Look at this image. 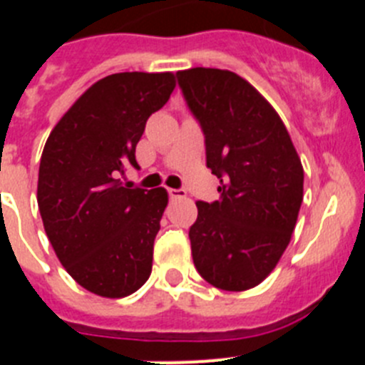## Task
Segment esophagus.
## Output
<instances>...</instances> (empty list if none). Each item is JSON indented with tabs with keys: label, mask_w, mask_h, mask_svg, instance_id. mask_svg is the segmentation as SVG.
<instances>
[{
	"label": "esophagus",
	"mask_w": 365,
	"mask_h": 365,
	"mask_svg": "<svg viewBox=\"0 0 365 365\" xmlns=\"http://www.w3.org/2000/svg\"><path fill=\"white\" fill-rule=\"evenodd\" d=\"M168 195H170V199H180V197H185V190L168 188Z\"/></svg>",
	"instance_id": "esophagus-1"
}]
</instances>
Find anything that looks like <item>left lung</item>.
I'll list each match as a JSON object with an SVG mask.
<instances>
[{"instance_id": "left-lung-1", "label": "left lung", "mask_w": 365, "mask_h": 365, "mask_svg": "<svg viewBox=\"0 0 365 365\" xmlns=\"http://www.w3.org/2000/svg\"><path fill=\"white\" fill-rule=\"evenodd\" d=\"M177 80L201 124L219 201H197L193 265L210 285L247 291L278 265L298 221L303 166L276 109L240 74L193 67Z\"/></svg>"}]
</instances>
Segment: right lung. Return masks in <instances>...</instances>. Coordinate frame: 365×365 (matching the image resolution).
Segmentation results:
<instances>
[{
	"instance_id": "1",
	"label": "right lung",
	"mask_w": 365,
	"mask_h": 365,
	"mask_svg": "<svg viewBox=\"0 0 365 365\" xmlns=\"http://www.w3.org/2000/svg\"><path fill=\"white\" fill-rule=\"evenodd\" d=\"M173 73H117L93 83L51 131L38 173L45 234L74 282L104 298L133 294L151 274L164 188H130L125 166Z\"/></svg>"
}]
</instances>
